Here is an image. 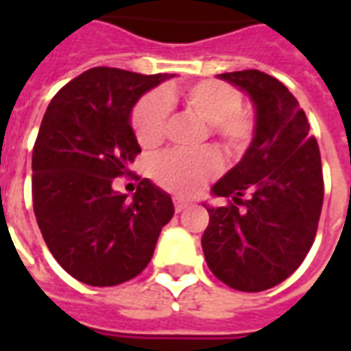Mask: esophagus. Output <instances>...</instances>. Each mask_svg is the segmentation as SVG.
Instances as JSON below:
<instances>
[{"mask_svg": "<svg viewBox=\"0 0 351 351\" xmlns=\"http://www.w3.org/2000/svg\"><path fill=\"white\" fill-rule=\"evenodd\" d=\"M188 206H191L190 201H186V199H180V197L175 199V210H176V213H182V210H186Z\"/></svg>", "mask_w": 351, "mask_h": 351, "instance_id": "1", "label": "esophagus"}]
</instances>
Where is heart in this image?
<instances>
[{"label":"heart","mask_w":351,"mask_h":351,"mask_svg":"<svg viewBox=\"0 0 351 351\" xmlns=\"http://www.w3.org/2000/svg\"><path fill=\"white\" fill-rule=\"evenodd\" d=\"M171 92L152 93L141 101L133 112V131L138 145L150 148L163 137L169 112ZM184 103L213 125L226 148L241 152L250 143L254 133L252 116L241 108L243 95L231 84L220 80H203L184 92ZM220 171V160L213 150L180 152L167 150L150 163V175L169 191L193 195Z\"/></svg>","instance_id":"1"}]
</instances>
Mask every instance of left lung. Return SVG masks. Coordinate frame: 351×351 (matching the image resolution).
Returning a JSON list of instances; mask_svg holds the SVG:
<instances>
[{
    "instance_id": "obj_1",
    "label": "left lung",
    "mask_w": 351,
    "mask_h": 351,
    "mask_svg": "<svg viewBox=\"0 0 351 351\" xmlns=\"http://www.w3.org/2000/svg\"><path fill=\"white\" fill-rule=\"evenodd\" d=\"M254 107L243 160L214 184L201 246L208 269L239 291H263L295 272L316 237L324 205L322 158L304 110L280 80L258 69L221 73ZM239 204H243L241 209Z\"/></svg>"
}]
</instances>
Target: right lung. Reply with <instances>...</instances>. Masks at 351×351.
<instances>
[{
	"label": "right lung",
	"mask_w": 351,
	"mask_h": 351,
	"mask_svg": "<svg viewBox=\"0 0 351 351\" xmlns=\"http://www.w3.org/2000/svg\"><path fill=\"white\" fill-rule=\"evenodd\" d=\"M173 77L93 67L43 116L32 158L35 218L54 259L88 286H118L143 272L175 214L171 195L148 178L131 199L112 190L141 152L133 107Z\"/></svg>",
	"instance_id": "add662e5"
}]
</instances>
